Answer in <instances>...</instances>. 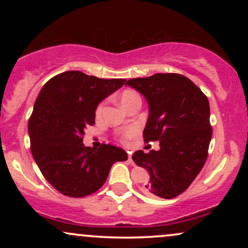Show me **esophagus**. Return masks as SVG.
Here are the masks:
<instances>
[{"instance_id": "esophagus-1", "label": "esophagus", "mask_w": 248, "mask_h": 248, "mask_svg": "<svg viewBox=\"0 0 248 248\" xmlns=\"http://www.w3.org/2000/svg\"><path fill=\"white\" fill-rule=\"evenodd\" d=\"M128 162H129L130 164H134L133 158H132V152H128Z\"/></svg>"}]
</instances>
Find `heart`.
Returning a JSON list of instances; mask_svg holds the SVG:
<instances>
[{"instance_id": "heart-1", "label": "heart", "mask_w": 248, "mask_h": 248, "mask_svg": "<svg viewBox=\"0 0 248 248\" xmlns=\"http://www.w3.org/2000/svg\"><path fill=\"white\" fill-rule=\"evenodd\" d=\"M140 96L136 92H134V91H124V93L121 94V98H120V101H121V105L122 107H126L129 102H132L133 100H135V99H139ZM102 109H104V104H100L98 107H96V115H100L102 113ZM138 134V129H136L135 127L133 128H129V129L126 130V132L124 133V140H130V139L134 138V136Z\"/></svg>"}]
</instances>
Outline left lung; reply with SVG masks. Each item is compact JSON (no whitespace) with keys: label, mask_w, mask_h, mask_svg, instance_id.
I'll use <instances>...</instances> for the list:
<instances>
[{"label":"left lung","mask_w":248,"mask_h":248,"mask_svg":"<svg viewBox=\"0 0 248 248\" xmlns=\"http://www.w3.org/2000/svg\"><path fill=\"white\" fill-rule=\"evenodd\" d=\"M126 85L140 92L149 106L144 141H160V150H138L133 161L149 172L148 192L166 199L177 197L197 177L207 158L212 136L209 100L178 73L129 79Z\"/></svg>","instance_id":"8db88e82"}]
</instances>
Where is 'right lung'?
<instances>
[{"mask_svg": "<svg viewBox=\"0 0 248 248\" xmlns=\"http://www.w3.org/2000/svg\"><path fill=\"white\" fill-rule=\"evenodd\" d=\"M124 81L67 71L51 78L37 96L28 126L31 153L45 179L62 195L80 198L95 192L113 164L128 158L112 144L95 149L82 143L98 105Z\"/></svg>", "mask_w": 248, "mask_h": 248, "instance_id": "1", "label": "right lung"}]
</instances>
